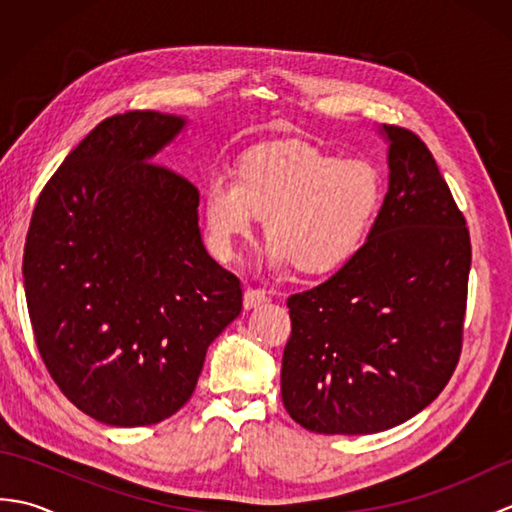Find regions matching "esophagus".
<instances>
[{"instance_id":"esophagus-1","label":"esophagus","mask_w":512,"mask_h":512,"mask_svg":"<svg viewBox=\"0 0 512 512\" xmlns=\"http://www.w3.org/2000/svg\"><path fill=\"white\" fill-rule=\"evenodd\" d=\"M266 301H268L266 290H262V288H250V286L244 290V308H246V310L262 306V303H266Z\"/></svg>"}]
</instances>
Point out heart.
<instances>
[{"mask_svg": "<svg viewBox=\"0 0 512 512\" xmlns=\"http://www.w3.org/2000/svg\"><path fill=\"white\" fill-rule=\"evenodd\" d=\"M383 176L365 160H341L301 140L259 145L237 176L215 173L204 187V224L215 255L233 257L264 217L270 262L301 273H332L361 248L383 204Z\"/></svg>", "mask_w": 512, "mask_h": 512, "instance_id": "heart-1", "label": "heart"}]
</instances>
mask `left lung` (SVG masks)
<instances>
[{
  "label": "left lung",
  "mask_w": 512,
  "mask_h": 512,
  "mask_svg": "<svg viewBox=\"0 0 512 512\" xmlns=\"http://www.w3.org/2000/svg\"><path fill=\"white\" fill-rule=\"evenodd\" d=\"M389 189L341 270L288 297L281 400L314 433L396 427L440 396L462 352L471 237L431 151L383 125Z\"/></svg>",
  "instance_id": "8db88e82"
}]
</instances>
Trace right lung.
<instances>
[{"label":"right lung","instance_id":"obj_1","mask_svg":"<svg viewBox=\"0 0 512 512\" xmlns=\"http://www.w3.org/2000/svg\"><path fill=\"white\" fill-rule=\"evenodd\" d=\"M184 125L149 110L105 118L32 211L24 288L39 354L63 396L112 427L187 405L242 312L239 279L202 244L198 189L154 162Z\"/></svg>","mask_w":512,"mask_h":512}]
</instances>
